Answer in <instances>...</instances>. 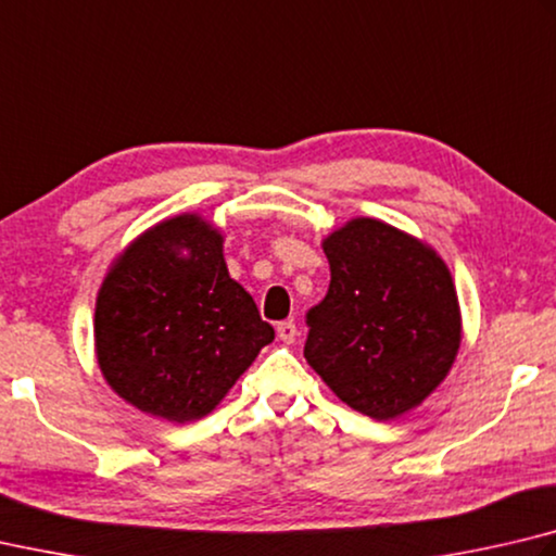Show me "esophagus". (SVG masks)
<instances>
[{"label":"esophagus","instance_id":"34e87169","mask_svg":"<svg viewBox=\"0 0 556 556\" xmlns=\"http://www.w3.org/2000/svg\"><path fill=\"white\" fill-rule=\"evenodd\" d=\"M296 336H299V330H296V323L294 320H281V323H277V338L281 340V342H294L296 340Z\"/></svg>","mask_w":556,"mask_h":556}]
</instances>
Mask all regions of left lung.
<instances>
[{
  "mask_svg": "<svg viewBox=\"0 0 556 556\" xmlns=\"http://www.w3.org/2000/svg\"><path fill=\"white\" fill-rule=\"evenodd\" d=\"M326 299L306 313L304 357L340 401L375 420L420 406L462 340L457 291L432 248L377 218L323 240Z\"/></svg>",
  "mask_w": 556,
  "mask_h": 556,
  "instance_id": "8db88e82",
  "label": "left lung"
}]
</instances>
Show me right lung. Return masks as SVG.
I'll use <instances>...</instances> for the list:
<instances>
[{
  "instance_id": "right-lung-1",
  "label": "right lung",
  "mask_w": 556,
  "mask_h": 556,
  "mask_svg": "<svg viewBox=\"0 0 556 556\" xmlns=\"http://www.w3.org/2000/svg\"><path fill=\"white\" fill-rule=\"evenodd\" d=\"M271 340L275 328L228 275L224 238L197 214L136 238L97 296V359L109 387L169 422L214 410Z\"/></svg>"
}]
</instances>
